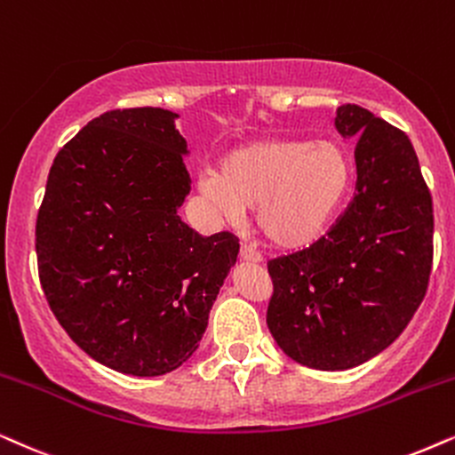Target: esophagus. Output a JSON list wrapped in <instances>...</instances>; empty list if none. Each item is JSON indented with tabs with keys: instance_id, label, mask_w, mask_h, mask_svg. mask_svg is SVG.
<instances>
[{
	"instance_id": "34e87169",
	"label": "esophagus",
	"mask_w": 455,
	"mask_h": 455,
	"mask_svg": "<svg viewBox=\"0 0 455 455\" xmlns=\"http://www.w3.org/2000/svg\"><path fill=\"white\" fill-rule=\"evenodd\" d=\"M239 258L243 259V262H259V259H262V258H259V253H258L256 250H253L251 245H245V243L241 245Z\"/></svg>"
}]
</instances>
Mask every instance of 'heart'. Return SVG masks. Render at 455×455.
I'll return each mask as SVG.
<instances>
[{
	"label": "heart",
	"mask_w": 455,
	"mask_h": 455,
	"mask_svg": "<svg viewBox=\"0 0 455 455\" xmlns=\"http://www.w3.org/2000/svg\"><path fill=\"white\" fill-rule=\"evenodd\" d=\"M351 183L347 151L332 141L259 139L204 174L202 193L228 220L256 208V228L278 250H304L331 227Z\"/></svg>",
	"instance_id": "obj_1"
}]
</instances>
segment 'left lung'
Here are the masks:
<instances>
[{"mask_svg": "<svg viewBox=\"0 0 455 455\" xmlns=\"http://www.w3.org/2000/svg\"><path fill=\"white\" fill-rule=\"evenodd\" d=\"M335 126L358 139V191L316 243L268 262V329L316 371H347L389 347L433 266V199L408 135L354 104L339 108Z\"/></svg>", "mask_w": 455, "mask_h": 455, "instance_id": "obj_1", "label": "left lung"}]
</instances>
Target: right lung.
Segmentation results:
<instances>
[{
    "label": "right lung",
    "instance_id": "obj_1",
    "mask_svg": "<svg viewBox=\"0 0 455 455\" xmlns=\"http://www.w3.org/2000/svg\"><path fill=\"white\" fill-rule=\"evenodd\" d=\"M177 116L91 120L58 151L35 228L53 316L84 354L135 377L191 358L239 253L233 233L202 237L177 214L191 191Z\"/></svg>",
    "mask_w": 455,
    "mask_h": 455
}]
</instances>
